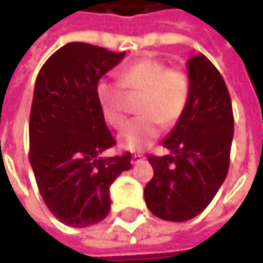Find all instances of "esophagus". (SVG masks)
Returning a JSON list of instances; mask_svg holds the SVG:
<instances>
[{
    "label": "esophagus",
    "instance_id": "obj_1",
    "mask_svg": "<svg viewBox=\"0 0 263 263\" xmlns=\"http://www.w3.org/2000/svg\"><path fill=\"white\" fill-rule=\"evenodd\" d=\"M143 160H144V157H143L141 154H134V155H132L131 163L132 164H137V163H140V161H143Z\"/></svg>",
    "mask_w": 263,
    "mask_h": 263
}]
</instances>
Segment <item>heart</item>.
<instances>
[{
  "mask_svg": "<svg viewBox=\"0 0 263 263\" xmlns=\"http://www.w3.org/2000/svg\"><path fill=\"white\" fill-rule=\"evenodd\" d=\"M128 96H141L140 117L134 119L119 137V144L131 152H140L154 144L161 134V123L175 125L189 103L190 82L181 70H171L160 59L144 58L125 65L119 73V83L102 79L96 92L105 120L116 129L128 120Z\"/></svg>",
  "mask_w": 263,
  "mask_h": 263,
  "instance_id": "heart-1",
  "label": "heart"
}]
</instances>
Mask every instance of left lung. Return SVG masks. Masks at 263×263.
<instances>
[{"label": "left lung", "instance_id": "left-lung-1", "mask_svg": "<svg viewBox=\"0 0 263 263\" xmlns=\"http://www.w3.org/2000/svg\"><path fill=\"white\" fill-rule=\"evenodd\" d=\"M190 97L164 138V157L149 155L154 177L144 187L147 209L160 219L184 222L215 198L230 166L235 131L232 99L216 67L202 54L187 61Z\"/></svg>", "mask_w": 263, "mask_h": 263}]
</instances>
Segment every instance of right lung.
<instances>
[{"instance_id":"obj_1","label":"right lung","mask_w":263,"mask_h":263,"mask_svg":"<svg viewBox=\"0 0 263 263\" xmlns=\"http://www.w3.org/2000/svg\"><path fill=\"white\" fill-rule=\"evenodd\" d=\"M125 53L70 42L42 65L30 111V164L48 210L65 226L88 227L111 210L109 187L131 169V154L103 157L116 144L97 83Z\"/></svg>"}]
</instances>
